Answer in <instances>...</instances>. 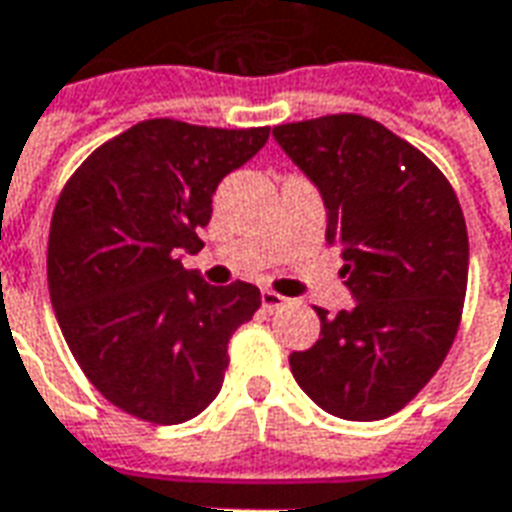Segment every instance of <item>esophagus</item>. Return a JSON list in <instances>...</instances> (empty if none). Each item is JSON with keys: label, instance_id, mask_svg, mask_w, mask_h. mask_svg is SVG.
Instances as JSON below:
<instances>
[{"label": "esophagus", "instance_id": "esophagus-1", "mask_svg": "<svg viewBox=\"0 0 512 512\" xmlns=\"http://www.w3.org/2000/svg\"><path fill=\"white\" fill-rule=\"evenodd\" d=\"M288 302H291V299H285V296H280L277 291L260 293V305H263V310H268V313H277V310H282Z\"/></svg>", "mask_w": 512, "mask_h": 512}]
</instances>
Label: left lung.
I'll return each mask as SVG.
<instances>
[{
    "label": "left lung",
    "mask_w": 512,
    "mask_h": 512,
    "mask_svg": "<svg viewBox=\"0 0 512 512\" xmlns=\"http://www.w3.org/2000/svg\"><path fill=\"white\" fill-rule=\"evenodd\" d=\"M277 144L316 182L327 241L341 246L349 310L321 318L293 352L299 388L346 421L393 416L441 368L468 282V232L455 188L430 157L380 121L338 113L274 127Z\"/></svg>",
    "instance_id": "8db88e82"
}]
</instances>
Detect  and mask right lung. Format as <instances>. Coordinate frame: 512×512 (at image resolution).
Listing matches in <instances>:
<instances>
[{
  "instance_id": "add662e5",
  "label": "right lung",
  "mask_w": 512,
  "mask_h": 512,
  "mask_svg": "<svg viewBox=\"0 0 512 512\" xmlns=\"http://www.w3.org/2000/svg\"><path fill=\"white\" fill-rule=\"evenodd\" d=\"M268 127L221 130L138 121L94 149L57 196L46 280L82 374L110 405L149 424H182L221 391L232 332L260 307L249 282L207 285L180 255L230 171Z\"/></svg>"
}]
</instances>
